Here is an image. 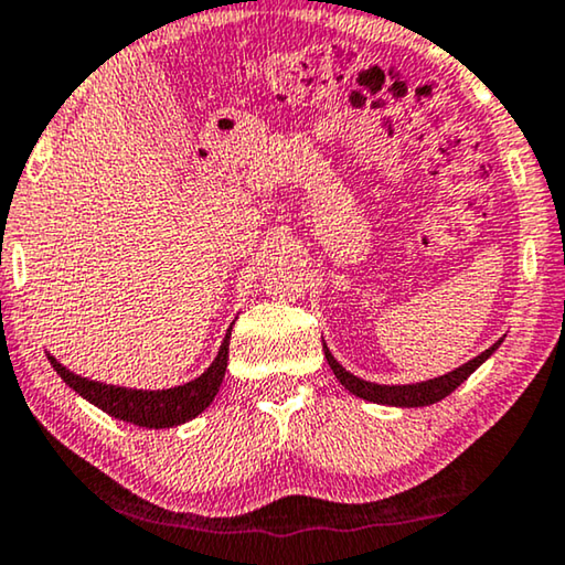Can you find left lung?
I'll use <instances>...</instances> for the list:
<instances>
[{
	"instance_id": "1",
	"label": "left lung",
	"mask_w": 565,
	"mask_h": 565,
	"mask_svg": "<svg viewBox=\"0 0 565 565\" xmlns=\"http://www.w3.org/2000/svg\"><path fill=\"white\" fill-rule=\"evenodd\" d=\"M504 342V339H499V342H493L489 350L478 354V358L468 360L466 365L455 367L452 373H445L439 377H429V381H422V383H406V385H383V383H370V381H362V377L352 375L350 370H344L339 365L334 354L329 352L327 342H323V358H327L329 367L334 370L337 381L344 385L347 391L354 393L358 398H365V401H373V404H381V406H398V408H416V406H429V404H437V401H443L445 396H450V393L458 388L460 383H466L470 373H476L478 367L483 365L486 360L491 358L493 352L499 350V344Z\"/></svg>"
}]
</instances>
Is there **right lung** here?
<instances>
[{
  "mask_svg": "<svg viewBox=\"0 0 565 565\" xmlns=\"http://www.w3.org/2000/svg\"><path fill=\"white\" fill-rule=\"evenodd\" d=\"M228 342H231V329L226 339H223L218 354L211 362V367L195 381L174 385V388L164 391H138V388H122V385H107L89 381L66 370L61 362L49 354V362L53 370L61 375L68 388H74L82 398H87L89 404L103 408L105 414L115 416V419L136 424V427L146 429H169L177 424H184L195 419L198 414H203L207 406L213 404L215 393H218L223 375H226L228 365Z\"/></svg>",
  "mask_w": 565,
  "mask_h": 565,
  "instance_id": "obj_1",
  "label": "right lung"
}]
</instances>
